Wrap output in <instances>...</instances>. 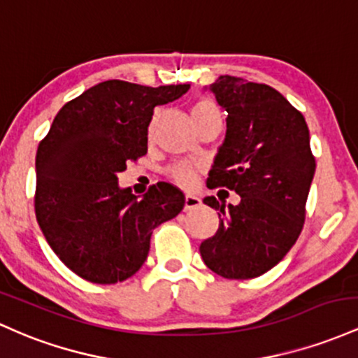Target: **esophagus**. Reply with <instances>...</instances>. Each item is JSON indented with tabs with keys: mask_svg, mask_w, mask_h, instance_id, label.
Returning <instances> with one entry per match:
<instances>
[{
	"mask_svg": "<svg viewBox=\"0 0 358 358\" xmlns=\"http://www.w3.org/2000/svg\"><path fill=\"white\" fill-rule=\"evenodd\" d=\"M201 204V199L198 196L194 194H186V199H184V211H191V210H196Z\"/></svg>",
	"mask_w": 358,
	"mask_h": 358,
	"instance_id": "esophagus-1",
	"label": "esophagus"
}]
</instances>
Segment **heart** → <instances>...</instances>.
<instances>
[{
	"label": "heart",
	"instance_id": "heart-1",
	"mask_svg": "<svg viewBox=\"0 0 358 358\" xmlns=\"http://www.w3.org/2000/svg\"><path fill=\"white\" fill-rule=\"evenodd\" d=\"M213 115H222V111L218 110V106H216L211 99H198V101L194 103V106H192V116H194L196 122ZM169 176H171L172 180H176L179 186L189 187L196 182V178H198V167L187 162H180L169 171Z\"/></svg>",
	"mask_w": 358,
	"mask_h": 358
}]
</instances>
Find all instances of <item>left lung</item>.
Segmentation results:
<instances>
[{
    "label": "left lung",
    "mask_w": 358,
    "mask_h": 358,
    "mask_svg": "<svg viewBox=\"0 0 358 358\" xmlns=\"http://www.w3.org/2000/svg\"><path fill=\"white\" fill-rule=\"evenodd\" d=\"M227 110V135L208 187H227L238 204L215 208L220 227L201 243L204 264L224 279H252L275 267L303 230L316 162L304 116L267 84L220 76L210 86Z\"/></svg>",
    "instance_id": "1"
}]
</instances>
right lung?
I'll use <instances>...</instances> for the list:
<instances>
[{"label": "right lung", "instance_id": "add662e5", "mask_svg": "<svg viewBox=\"0 0 358 358\" xmlns=\"http://www.w3.org/2000/svg\"><path fill=\"white\" fill-rule=\"evenodd\" d=\"M189 84L148 87L104 81L66 103L35 159V215L57 257L83 279L115 284L143 266L152 230L178 216L184 194L157 182L138 198L120 187L128 160L147 154L154 108Z\"/></svg>", "mask_w": 358, "mask_h": 358}]
</instances>
